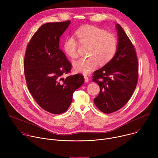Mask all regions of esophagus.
I'll return each mask as SVG.
<instances>
[{"mask_svg":"<svg viewBox=\"0 0 158 158\" xmlns=\"http://www.w3.org/2000/svg\"><path fill=\"white\" fill-rule=\"evenodd\" d=\"M84 77L85 82H89V78H88V77H87L86 76H84Z\"/></svg>","mask_w":158,"mask_h":158,"instance_id":"esophagus-1","label":"esophagus"}]
</instances>
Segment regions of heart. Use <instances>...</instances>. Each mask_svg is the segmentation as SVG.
<instances>
[{"instance_id": "heart-1", "label": "heart", "mask_w": 158, "mask_h": 158, "mask_svg": "<svg viewBox=\"0 0 158 158\" xmlns=\"http://www.w3.org/2000/svg\"><path fill=\"white\" fill-rule=\"evenodd\" d=\"M76 36L81 44L89 46V57L80 58L73 62L76 72L87 74L95 69L98 63L105 65L114 57L118 49V39L115 35L94 26H85L76 32ZM79 42L73 36L64 41V52L71 58L77 56Z\"/></svg>"}]
</instances>
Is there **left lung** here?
I'll use <instances>...</instances> for the list:
<instances>
[{
	"label": "left lung",
	"mask_w": 158,
	"mask_h": 158,
	"mask_svg": "<svg viewBox=\"0 0 158 158\" xmlns=\"http://www.w3.org/2000/svg\"><path fill=\"white\" fill-rule=\"evenodd\" d=\"M116 27L118 37L116 54L93 76V82L100 87L94 104L107 114L119 110L129 101L138 78V62L134 48L121 26L117 24Z\"/></svg>",
	"instance_id": "obj_1"
}]
</instances>
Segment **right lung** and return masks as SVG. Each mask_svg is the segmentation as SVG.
<instances>
[{
    "label": "right lung",
    "instance_id": "right-lung-1",
    "mask_svg": "<svg viewBox=\"0 0 158 158\" xmlns=\"http://www.w3.org/2000/svg\"><path fill=\"white\" fill-rule=\"evenodd\" d=\"M70 20L49 22L41 26L31 38L24 61L27 85L36 102L54 114L65 112L74 92L84 82L80 74L64 78L71 64L59 49V38Z\"/></svg>",
    "mask_w": 158,
    "mask_h": 158
}]
</instances>
